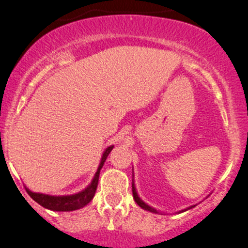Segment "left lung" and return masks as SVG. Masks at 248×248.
Returning a JSON list of instances; mask_svg holds the SVG:
<instances>
[{"label": "left lung", "mask_w": 248, "mask_h": 248, "mask_svg": "<svg viewBox=\"0 0 248 248\" xmlns=\"http://www.w3.org/2000/svg\"><path fill=\"white\" fill-rule=\"evenodd\" d=\"M132 191H133V198H134V201H136V202L139 205L140 207H142V209L147 210V211H150V212H156V214H157L156 210L152 209L151 206H149V205L145 204V202H142V201H140V198H139L138 194H137V192H136V188H134V184H132ZM182 211H184V210H182Z\"/></svg>", "instance_id": "1"}]
</instances>
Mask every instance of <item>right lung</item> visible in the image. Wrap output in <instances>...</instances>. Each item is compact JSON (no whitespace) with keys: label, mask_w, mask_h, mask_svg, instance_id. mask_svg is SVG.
Returning <instances> with one entry per match:
<instances>
[{"label":"right lung","mask_w":248,"mask_h":248,"mask_svg":"<svg viewBox=\"0 0 248 248\" xmlns=\"http://www.w3.org/2000/svg\"><path fill=\"white\" fill-rule=\"evenodd\" d=\"M112 147L114 146H109L108 149L104 151L103 157H102V161L101 163H99L98 170H97L96 175H94L93 177V181L91 182V185H90L85 191L80 192V193L78 194H74V196H63V197H52V196H46V194L33 193V192H31L27 188H26V192L34 202H37L39 205L46 207V209L52 210V211H73V210L81 209V207H84L85 205H87L92 201V199H93L97 186H98L99 172H101L102 167H103L104 162H106L107 157H108V155L112 150Z\"/></svg>","instance_id":"obj_1"}]
</instances>
